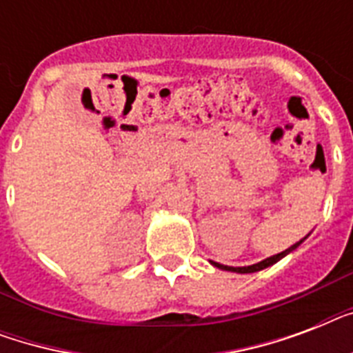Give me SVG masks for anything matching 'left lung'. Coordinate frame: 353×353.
I'll return each mask as SVG.
<instances>
[{"label":"left lung","instance_id":"left-lung-1","mask_svg":"<svg viewBox=\"0 0 353 353\" xmlns=\"http://www.w3.org/2000/svg\"><path fill=\"white\" fill-rule=\"evenodd\" d=\"M306 238H307V236H306ZM306 238H302L301 241H296L295 245H291L290 249H285V251L279 252V254H273V256L265 258V260H262V262L252 263V265H245V268H231V265H223V263L212 262V260H210V263H212L214 268L223 269V271H232V273H256V271H262V269L269 268V265H273V263H276V262H279V260H282V258H284V256H288V254H290V252L295 251L296 247L301 245L302 241L306 240Z\"/></svg>","mask_w":353,"mask_h":353}]
</instances>
